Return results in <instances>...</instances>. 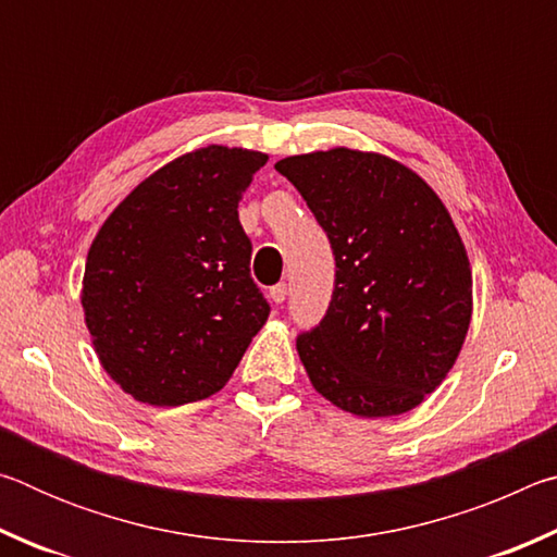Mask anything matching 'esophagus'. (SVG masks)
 <instances>
[{
	"mask_svg": "<svg viewBox=\"0 0 557 557\" xmlns=\"http://www.w3.org/2000/svg\"><path fill=\"white\" fill-rule=\"evenodd\" d=\"M268 297L275 301V305H282V301L287 299V285H285V282H280V285L270 287V295Z\"/></svg>",
	"mask_w": 557,
	"mask_h": 557,
	"instance_id": "1",
	"label": "esophagus"
}]
</instances>
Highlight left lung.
<instances>
[{"instance_id":"left-lung-1","label":"left lung","mask_w":557,"mask_h":557,"mask_svg":"<svg viewBox=\"0 0 557 557\" xmlns=\"http://www.w3.org/2000/svg\"><path fill=\"white\" fill-rule=\"evenodd\" d=\"M332 243L334 295L297 336L309 381L358 418L403 414L445 381L471 322V268L440 196L400 162L334 147L280 159Z\"/></svg>"}]
</instances>
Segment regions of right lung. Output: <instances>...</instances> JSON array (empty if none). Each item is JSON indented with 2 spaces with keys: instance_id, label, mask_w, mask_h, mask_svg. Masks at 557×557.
I'll use <instances>...</instances> for the list:
<instances>
[{
  "instance_id": "right-lung-1",
  "label": "right lung",
  "mask_w": 557,
  "mask_h": 557,
  "mask_svg": "<svg viewBox=\"0 0 557 557\" xmlns=\"http://www.w3.org/2000/svg\"><path fill=\"white\" fill-rule=\"evenodd\" d=\"M268 154L211 145L147 176L102 223L83 312L102 369L139 403L219 393L270 305L250 277L238 203Z\"/></svg>"
}]
</instances>
